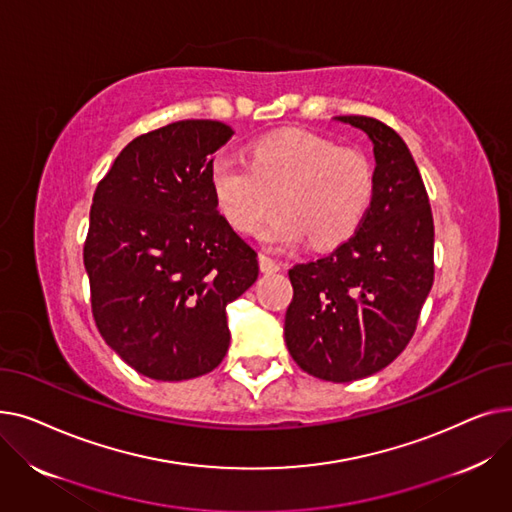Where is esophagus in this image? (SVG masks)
<instances>
[{
    "mask_svg": "<svg viewBox=\"0 0 512 512\" xmlns=\"http://www.w3.org/2000/svg\"><path fill=\"white\" fill-rule=\"evenodd\" d=\"M259 267H261V272H263V274H276V272H280V270H282L284 265H282L280 261L272 259V257L259 255Z\"/></svg>",
    "mask_w": 512,
    "mask_h": 512,
    "instance_id": "obj_1",
    "label": "esophagus"
}]
</instances>
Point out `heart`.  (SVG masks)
I'll list each match as a JSON object with an SVG mask.
<instances>
[{
  "label": "heart",
  "instance_id": "b5f03b06",
  "mask_svg": "<svg viewBox=\"0 0 512 512\" xmlns=\"http://www.w3.org/2000/svg\"><path fill=\"white\" fill-rule=\"evenodd\" d=\"M209 186L224 220L253 232L280 203L282 211L259 230L270 249L294 247L311 236L332 247L353 236L373 199V168L365 153L313 132L288 130L251 147V164L215 155Z\"/></svg>",
  "mask_w": 512,
  "mask_h": 512
}]
</instances>
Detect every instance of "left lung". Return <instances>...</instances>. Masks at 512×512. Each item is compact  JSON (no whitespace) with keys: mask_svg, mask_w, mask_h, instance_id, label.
Returning a JSON list of instances; mask_svg holds the SVG:
<instances>
[{"mask_svg":"<svg viewBox=\"0 0 512 512\" xmlns=\"http://www.w3.org/2000/svg\"><path fill=\"white\" fill-rule=\"evenodd\" d=\"M336 120L373 143V199L334 253L288 272L284 340L303 371L344 384L378 373L409 344L434 284V220L407 143L375 118Z\"/></svg>","mask_w":512,"mask_h":512,"instance_id":"1","label":"left lung"}]
</instances>
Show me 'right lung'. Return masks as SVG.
I'll return each instance as SVG.
<instances>
[{
  "label": "right lung",
  "mask_w": 512,
  "mask_h": 512,
  "mask_svg": "<svg viewBox=\"0 0 512 512\" xmlns=\"http://www.w3.org/2000/svg\"><path fill=\"white\" fill-rule=\"evenodd\" d=\"M234 130L180 120L130 141L97 184L85 270L107 346L159 382L199 378L226 357V305L249 290L257 253L215 205L213 153Z\"/></svg>",
  "instance_id": "obj_1"
}]
</instances>
